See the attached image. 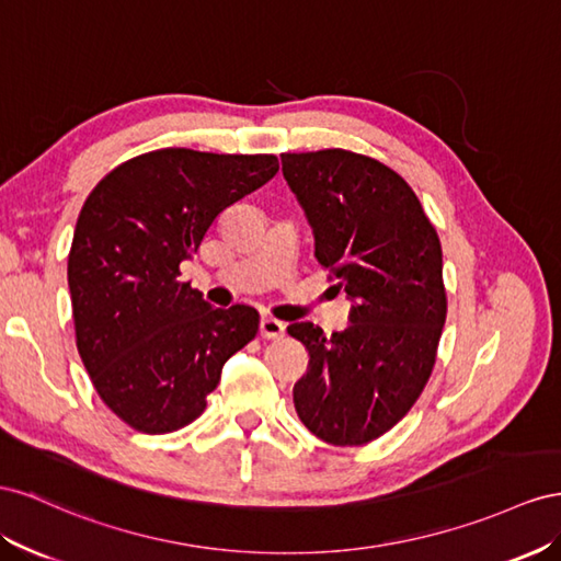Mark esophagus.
I'll list each match as a JSON object with an SVG mask.
<instances>
[{
	"label": "esophagus",
	"instance_id": "esophagus-1",
	"mask_svg": "<svg viewBox=\"0 0 561 561\" xmlns=\"http://www.w3.org/2000/svg\"><path fill=\"white\" fill-rule=\"evenodd\" d=\"M261 335H263V339H267V341L282 339V335H284V324L279 322V319H275V317H263L261 319Z\"/></svg>",
	"mask_w": 561,
	"mask_h": 561
}]
</instances>
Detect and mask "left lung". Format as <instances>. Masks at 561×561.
<instances>
[{
  "label": "left lung",
  "instance_id": "1",
  "mask_svg": "<svg viewBox=\"0 0 561 561\" xmlns=\"http://www.w3.org/2000/svg\"><path fill=\"white\" fill-rule=\"evenodd\" d=\"M282 171L317 263L355 302L350 327L329 339L312 322L286 329L310 355L296 413L327 444H369L404 419L435 366L446 322L439 234L411 185L374 157L284 152Z\"/></svg>",
  "mask_w": 561,
  "mask_h": 561
}]
</instances>
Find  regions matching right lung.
Listing matches in <instances>:
<instances>
[{"label": "right lung", "instance_id": "right-lung-1", "mask_svg": "<svg viewBox=\"0 0 561 561\" xmlns=\"http://www.w3.org/2000/svg\"><path fill=\"white\" fill-rule=\"evenodd\" d=\"M279 171L275 154L164 148L91 190L68 253L77 350L103 404L146 435L190 425L220 369L259 333L249 306L211 308L181 263L222 214Z\"/></svg>", "mask_w": 561, "mask_h": 561}]
</instances>
